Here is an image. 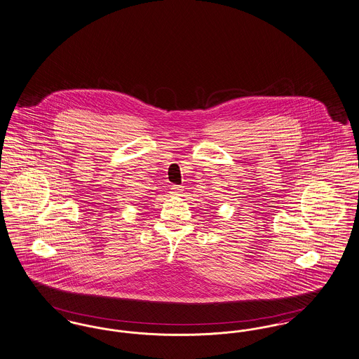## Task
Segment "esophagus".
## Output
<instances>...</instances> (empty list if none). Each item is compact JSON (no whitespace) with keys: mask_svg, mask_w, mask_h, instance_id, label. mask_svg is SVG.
<instances>
[{"mask_svg":"<svg viewBox=\"0 0 359 359\" xmlns=\"http://www.w3.org/2000/svg\"><path fill=\"white\" fill-rule=\"evenodd\" d=\"M171 189L173 195H180V194L184 191L182 186H172Z\"/></svg>","mask_w":359,"mask_h":359,"instance_id":"obj_1","label":"esophagus"}]
</instances>
